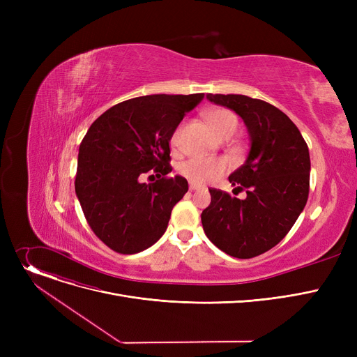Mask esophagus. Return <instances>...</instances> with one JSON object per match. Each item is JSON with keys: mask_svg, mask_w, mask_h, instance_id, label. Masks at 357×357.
<instances>
[{"mask_svg": "<svg viewBox=\"0 0 357 357\" xmlns=\"http://www.w3.org/2000/svg\"><path fill=\"white\" fill-rule=\"evenodd\" d=\"M201 188H202V186L198 185V183H194V182L190 183V190H191V191H197V190H201Z\"/></svg>", "mask_w": 357, "mask_h": 357, "instance_id": "esophagus-1", "label": "esophagus"}]
</instances>
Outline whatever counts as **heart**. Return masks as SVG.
Wrapping results in <instances>:
<instances>
[{
	"label": "heart",
	"instance_id": "b5f03b06",
	"mask_svg": "<svg viewBox=\"0 0 357 357\" xmlns=\"http://www.w3.org/2000/svg\"><path fill=\"white\" fill-rule=\"evenodd\" d=\"M205 121H207V124L211 127L214 135L220 140L230 139L236 133L237 124H238L234 112H231L227 108H213L205 112ZM179 135H181V128L175 131L171 139L172 146H176L179 143ZM226 167H227L226 162L221 159L194 158L181 165V174L194 183H205L220 176L224 171H226Z\"/></svg>",
	"mask_w": 357,
	"mask_h": 357
}]
</instances>
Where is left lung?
<instances>
[{
	"mask_svg": "<svg viewBox=\"0 0 357 357\" xmlns=\"http://www.w3.org/2000/svg\"><path fill=\"white\" fill-rule=\"evenodd\" d=\"M245 121L250 150L229 181L246 190L238 199L210 190L211 204L201 214L202 229L220 250L250 259L271 250L292 229L310 191V152L291 119L272 104L238 93H207Z\"/></svg>",
	"mask_w": 357,
	"mask_h": 357,
	"instance_id": "1",
	"label": "left lung"
}]
</instances>
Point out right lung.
<instances>
[{
	"label": "right lung",
	"instance_id": "obj_1",
	"mask_svg": "<svg viewBox=\"0 0 357 357\" xmlns=\"http://www.w3.org/2000/svg\"><path fill=\"white\" fill-rule=\"evenodd\" d=\"M202 98L204 93L131 98L107 109L88 128L75 192L89 227L109 249L139 253L166 231L172 208L188 191L185 178L165 176L172 171L169 142ZM149 170L160 179L142 183Z\"/></svg>",
	"mask_w": 357,
	"mask_h": 357
}]
</instances>
